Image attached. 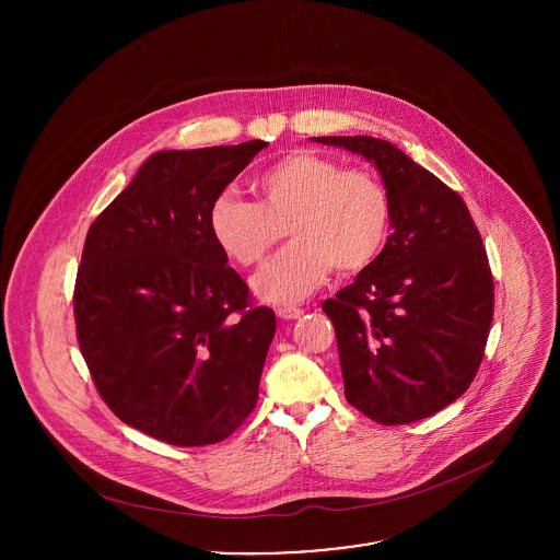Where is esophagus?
<instances>
[{
  "label": "esophagus",
  "instance_id": "1",
  "mask_svg": "<svg viewBox=\"0 0 560 560\" xmlns=\"http://www.w3.org/2000/svg\"><path fill=\"white\" fill-rule=\"evenodd\" d=\"M276 315H278L280 319L295 320L304 315V311H302V308H295V306H280V308L276 311Z\"/></svg>",
  "mask_w": 560,
  "mask_h": 560
}]
</instances>
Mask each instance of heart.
<instances>
[{
    "label": "heart",
    "instance_id": "1",
    "mask_svg": "<svg viewBox=\"0 0 560 560\" xmlns=\"http://www.w3.org/2000/svg\"><path fill=\"white\" fill-rule=\"evenodd\" d=\"M256 191L258 202L222 191L209 209V231L231 260L252 267L287 229L291 243L252 280L262 302L295 304L334 267L342 276L360 273L390 240V194L373 172L293 151L258 174Z\"/></svg>",
    "mask_w": 560,
    "mask_h": 560
}]
</instances>
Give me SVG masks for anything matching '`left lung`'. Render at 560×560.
<instances>
[{
	"label": "left lung",
	"instance_id": "8db88e82",
	"mask_svg": "<svg viewBox=\"0 0 560 560\" xmlns=\"http://www.w3.org/2000/svg\"><path fill=\"white\" fill-rule=\"evenodd\" d=\"M373 161L393 202V235L375 265L323 302L334 323L345 397L380 424L429 418L479 371L493 317V278L457 191L371 136H323Z\"/></svg>",
	"mask_w": 560,
	"mask_h": 560
}]
</instances>
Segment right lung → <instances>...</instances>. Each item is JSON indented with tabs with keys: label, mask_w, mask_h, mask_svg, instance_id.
Wrapping results in <instances>:
<instances>
[{
	"label": "right lung",
	"mask_w": 560,
	"mask_h": 560,
	"mask_svg": "<svg viewBox=\"0 0 560 560\" xmlns=\"http://www.w3.org/2000/svg\"><path fill=\"white\" fill-rule=\"evenodd\" d=\"M267 142L160 151L92 222L73 311L107 407L174 446L229 438L258 399L276 315L209 231L213 200Z\"/></svg>",
	"instance_id": "1"
}]
</instances>
